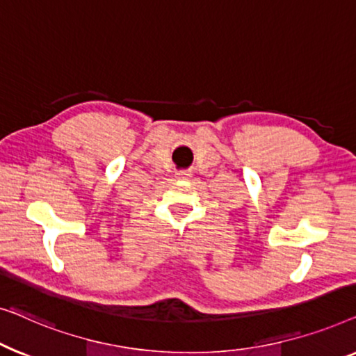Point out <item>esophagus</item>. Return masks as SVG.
I'll list each match as a JSON object with an SVG mask.
<instances>
[{"label": "esophagus", "instance_id": "1", "mask_svg": "<svg viewBox=\"0 0 356 356\" xmlns=\"http://www.w3.org/2000/svg\"><path fill=\"white\" fill-rule=\"evenodd\" d=\"M177 176H179V177H180V179H187V177H188V176H190V174H188V172H187V171H180V172H179V174H177Z\"/></svg>", "mask_w": 356, "mask_h": 356}]
</instances>
